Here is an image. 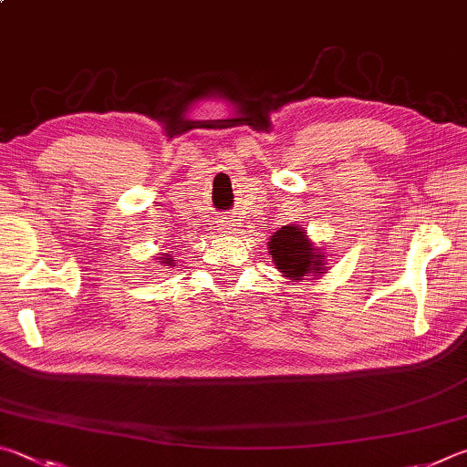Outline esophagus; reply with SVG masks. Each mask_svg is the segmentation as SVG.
I'll use <instances>...</instances> for the list:
<instances>
[{
    "label": "esophagus",
    "instance_id": "obj_1",
    "mask_svg": "<svg viewBox=\"0 0 467 467\" xmlns=\"http://www.w3.org/2000/svg\"><path fill=\"white\" fill-rule=\"evenodd\" d=\"M225 227H227V223H225Z\"/></svg>",
    "mask_w": 467,
    "mask_h": 467
}]
</instances>
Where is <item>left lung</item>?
Returning a JSON list of instances; mask_svg holds the SVG:
<instances>
[{
    "label": "left lung",
    "instance_id": "obj_1",
    "mask_svg": "<svg viewBox=\"0 0 467 467\" xmlns=\"http://www.w3.org/2000/svg\"><path fill=\"white\" fill-rule=\"evenodd\" d=\"M268 250H271L275 266L296 281L307 276V273L317 275L324 271L322 254L307 242L306 229L301 227H281L268 242Z\"/></svg>",
    "mask_w": 467,
    "mask_h": 467
}]
</instances>
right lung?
Returning <instances> with one entry per match:
<instances>
[{"label": "right lung", "mask_w": 467, "mask_h": 467, "mask_svg": "<svg viewBox=\"0 0 467 467\" xmlns=\"http://www.w3.org/2000/svg\"><path fill=\"white\" fill-rule=\"evenodd\" d=\"M161 256H163V254H161ZM160 260H161V258H160ZM166 263H171V260H170V258H166Z\"/></svg>", "instance_id": "1"}]
</instances>
